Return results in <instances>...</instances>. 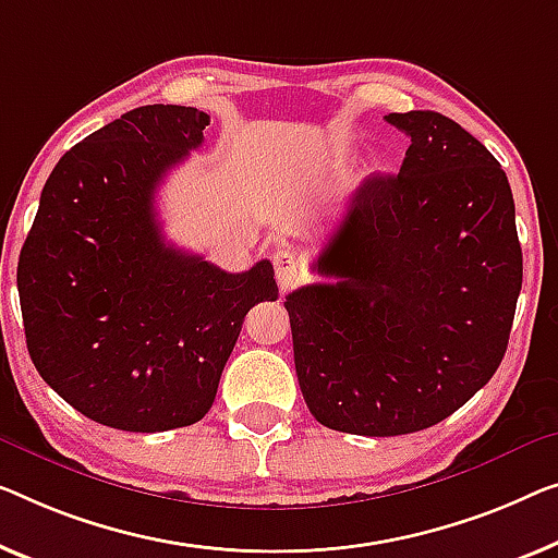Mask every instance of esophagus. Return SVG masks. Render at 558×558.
Masks as SVG:
<instances>
[{
    "label": "esophagus",
    "mask_w": 558,
    "mask_h": 558,
    "mask_svg": "<svg viewBox=\"0 0 558 558\" xmlns=\"http://www.w3.org/2000/svg\"><path fill=\"white\" fill-rule=\"evenodd\" d=\"M272 268H276L278 286L282 290H290L303 280V263L293 247H278L272 253Z\"/></svg>",
    "instance_id": "obj_1"
}]
</instances>
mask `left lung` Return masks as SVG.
<instances>
[{"instance_id": "obj_1", "label": "left lung", "mask_w": 558, "mask_h": 558, "mask_svg": "<svg viewBox=\"0 0 558 558\" xmlns=\"http://www.w3.org/2000/svg\"><path fill=\"white\" fill-rule=\"evenodd\" d=\"M411 137L398 174H371L286 298L315 421L355 436L430 428L484 388L509 345L523 263L511 185L459 122L390 112Z\"/></svg>"}]
</instances>
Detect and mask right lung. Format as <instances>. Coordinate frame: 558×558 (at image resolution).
Wrapping results in <instances>:
<instances>
[{
    "instance_id": "right-lung-1",
    "label": "right lung",
    "mask_w": 558,
    "mask_h": 558,
    "mask_svg": "<svg viewBox=\"0 0 558 558\" xmlns=\"http://www.w3.org/2000/svg\"><path fill=\"white\" fill-rule=\"evenodd\" d=\"M195 107L145 105L54 165L16 288L27 351L72 409L155 434L210 411L247 311L278 301L270 260L226 272L165 243L155 193L203 145Z\"/></svg>"
}]
</instances>
